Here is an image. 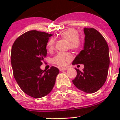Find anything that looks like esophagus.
<instances>
[{
    "label": "esophagus",
    "instance_id": "34e87169",
    "mask_svg": "<svg viewBox=\"0 0 120 120\" xmlns=\"http://www.w3.org/2000/svg\"><path fill=\"white\" fill-rule=\"evenodd\" d=\"M67 70V68H63V67H61V68H59V70L60 71H66V70Z\"/></svg>",
    "mask_w": 120,
    "mask_h": 120
}]
</instances>
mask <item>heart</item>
<instances>
[{
	"mask_svg": "<svg viewBox=\"0 0 120 120\" xmlns=\"http://www.w3.org/2000/svg\"><path fill=\"white\" fill-rule=\"evenodd\" d=\"M78 33L75 28H69L62 31L59 34L61 38L65 39L68 41V48L73 50H78L81 46L82 41ZM55 39L51 38L47 43V47L49 51L54 49ZM72 59V56L70 53L59 52L52 59V63L59 66H65Z\"/></svg>",
	"mask_w": 120,
	"mask_h": 120,
	"instance_id": "b5f03b06",
	"label": "heart"
}]
</instances>
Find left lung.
<instances>
[{"instance_id":"obj_1","label":"left lung","mask_w":120,"mask_h":120,"mask_svg":"<svg viewBox=\"0 0 120 120\" xmlns=\"http://www.w3.org/2000/svg\"><path fill=\"white\" fill-rule=\"evenodd\" d=\"M83 49L72 64L84 66L82 71L75 68L77 75L72 80L79 90L88 94L98 91L105 83L110 64L109 46L102 35L94 28H85Z\"/></svg>"}]
</instances>
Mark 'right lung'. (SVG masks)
Segmentation results:
<instances>
[{"instance_id":"right-lung-1","label":"right lung","mask_w":120,"mask_h":120,"mask_svg":"<svg viewBox=\"0 0 120 120\" xmlns=\"http://www.w3.org/2000/svg\"><path fill=\"white\" fill-rule=\"evenodd\" d=\"M53 35L36 30L28 31L16 39L11 52L13 75L24 93L34 98L46 96L52 90L59 70L47 71L41 66L47 55L46 45Z\"/></svg>"}]
</instances>
